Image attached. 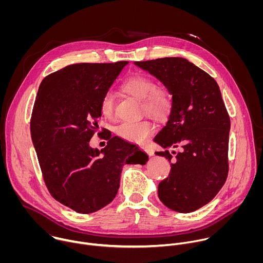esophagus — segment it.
Here are the masks:
<instances>
[{
  "instance_id": "34e87169",
  "label": "esophagus",
  "mask_w": 263,
  "mask_h": 263,
  "mask_svg": "<svg viewBox=\"0 0 263 263\" xmlns=\"http://www.w3.org/2000/svg\"><path fill=\"white\" fill-rule=\"evenodd\" d=\"M142 148V151H144L147 155H149V156H153V152L151 151V149H148V148H146V147H141Z\"/></svg>"
}]
</instances>
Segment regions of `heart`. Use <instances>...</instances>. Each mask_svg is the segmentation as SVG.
<instances>
[{"label": "heart", "instance_id": "heart-1", "mask_svg": "<svg viewBox=\"0 0 263 263\" xmlns=\"http://www.w3.org/2000/svg\"><path fill=\"white\" fill-rule=\"evenodd\" d=\"M121 89L138 101H141V112L156 121L165 120L172 110V100L168 92L156 86V83L143 74H131L121 84ZM100 111L107 120L115 119V98L106 92L100 102ZM153 124L148 120L125 122L116 129L119 137L130 142H143L153 132Z\"/></svg>", "mask_w": 263, "mask_h": 263}]
</instances>
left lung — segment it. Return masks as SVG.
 Listing matches in <instances>:
<instances>
[{
  "instance_id": "obj_1",
  "label": "left lung",
  "mask_w": 263,
  "mask_h": 263,
  "mask_svg": "<svg viewBox=\"0 0 263 263\" xmlns=\"http://www.w3.org/2000/svg\"><path fill=\"white\" fill-rule=\"evenodd\" d=\"M159 79L173 95L166 125L154 141L162 147H182L176 157L156 152L171 162L158 197L170 209L193 212L208 204L228 177L230 118L216 81L187 59L165 57L135 61ZM176 154V152H173Z\"/></svg>"
}]
</instances>
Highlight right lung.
Listing matches in <instances>:
<instances>
[{
  "instance_id": "1",
  "label": "right lung",
  "mask_w": 263,
  "mask_h": 263,
  "mask_svg": "<svg viewBox=\"0 0 263 263\" xmlns=\"http://www.w3.org/2000/svg\"><path fill=\"white\" fill-rule=\"evenodd\" d=\"M128 61L77 63L52 72L41 83L30 131L51 196L76 212H96L116 198L125 164L146 154L107 135L99 151L89 141L98 132L100 102ZM103 133V132H102ZM98 133V135H100Z\"/></svg>"
}]
</instances>
